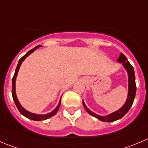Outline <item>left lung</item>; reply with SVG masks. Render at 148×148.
<instances>
[{
    "label": "left lung",
    "mask_w": 148,
    "mask_h": 148,
    "mask_svg": "<svg viewBox=\"0 0 148 148\" xmlns=\"http://www.w3.org/2000/svg\"><path fill=\"white\" fill-rule=\"evenodd\" d=\"M118 62L122 63L123 64L125 68L127 71L128 73V82H129V91H128V97L127 99L126 102L124 104L123 107H121L119 110L114 112L112 113V114H109L107 116H99L98 114H95L92 112V111L89 110L87 107L85 105L84 102L83 103V105L84 107L85 110H86L89 114H91L93 117H96L98 120L103 121V122H114L119 119L122 118L123 116L125 115L127 112L130 110V107H132V104H133L134 99L135 97V94H136V84H135V71H134L133 66L130 64L129 62L127 61V59L126 56L121 53L120 57L118 59Z\"/></svg>",
    "instance_id": "8db88e82"
}]
</instances>
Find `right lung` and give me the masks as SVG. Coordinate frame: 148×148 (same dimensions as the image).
Instances as JSON below:
<instances>
[{"label":"right lung","instance_id":"obj_1","mask_svg":"<svg viewBox=\"0 0 148 148\" xmlns=\"http://www.w3.org/2000/svg\"><path fill=\"white\" fill-rule=\"evenodd\" d=\"M40 46H41L38 45L37 46H36V47H34V49H32L31 50H30L29 51H28L27 53H26V54H25L24 56H23V57H21L20 59H19L18 64L17 67H16V71H15V74H14V75H13V79H12V96H13V100H14V102H15V104H16V107H17L18 110V111L20 112L21 114H23V116H25V117H27V118H28V119H31V120H35V121L44 120H46V119L51 117L52 116H53L55 114H56V112H57V111L59 110V107H60V105H61V99H60L59 104H58V106L56 107V108L54 110H53L51 112L49 113V114H33V113L29 112H28L27 110H25L24 108H23V107H21V105L20 104V103H19L17 97H16V77H17L18 71L19 68H20L22 62H23V61L24 60V59H26V57H27L28 55L31 54V53H32V52H34V51H35L36 49H37V48L40 47Z\"/></svg>","mask_w":148,"mask_h":148}]
</instances>
